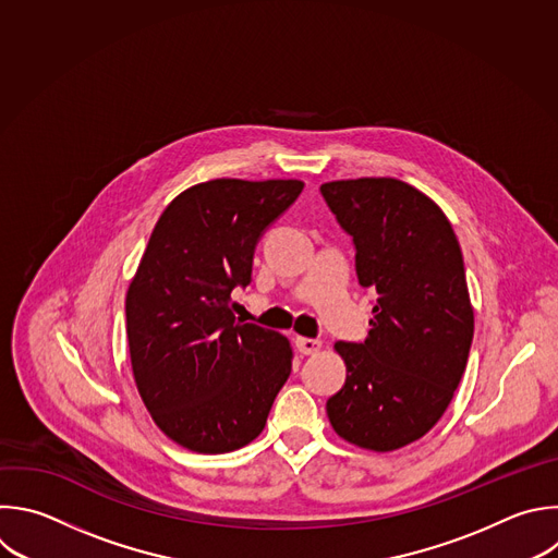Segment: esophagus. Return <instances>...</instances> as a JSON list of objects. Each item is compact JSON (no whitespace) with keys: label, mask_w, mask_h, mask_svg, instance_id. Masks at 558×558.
I'll list each match as a JSON object with an SVG mask.
<instances>
[{"label":"esophagus","mask_w":558,"mask_h":558,"mask_svg":"<svg viewBox=\"0 0 558 558\" xmlns=\"http://www.w3.org/2000/svg\"><path fill=\"white\" fill-rule=\"evenodd\" d=\"M295 345H298V350H300L302 354H315V352H319L322 341H319V339H311V337H298V339H295Z\"/></svg>","instance_id":"obj_1"}]
</instances>
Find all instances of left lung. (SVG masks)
Segmentation results:
<instances>
[{
    "label": "left lung",
    "mask_w": 558,
    "mask_h": 558,
    "mask_svg": "<svg viewBox=\"0 0 558 558\" xmlns=\"http://www.w3.org/2000/svg\"><path fill=\"white\" fill-rule=\"evenodd\" d=\"M319 191L352 236L359 284L377 293L367 339L335 343L348 375L326 414L350 445L395 451L440 421L464 375L473 306L462 252L445 213L401 179Z\"/></svg>",
    "instance_id": "left-lung-1"
}]
</instances>
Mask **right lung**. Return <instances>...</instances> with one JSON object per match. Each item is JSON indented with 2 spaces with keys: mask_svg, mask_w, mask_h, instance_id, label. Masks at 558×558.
Wrapping results in <instances>:
<instances>
[{
  "mask_svg": "<svg viewBox=\"0 0 558 558\" xmlns=\"http://www.w3.org/2000/svg\"><path fill=\"white\" fill-rule=\"evenodd\" d=\"M298 179H213L161 213L126 291L137 392L155 425L197 453H228L263 429L291 375L289 339L232 313L265 230Z\"/></svg>",
  "mask_w": 558,
  "mask_h": 558,
  "instance_id": "obj_1",
  "label": "right lung"
}]
</instances>
